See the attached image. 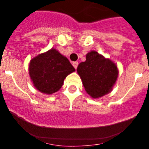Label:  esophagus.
I'll return each mask as SVG.
<instances>
[{
	"label": "esophagus",
	"instance_id": "esophagus-1",
	"mask_svg": "<svg viewBox=\"0 0 149 149\" xmlns=\"http://www.w3.org/2000/svg\"><path fill=\"white\" fill-rule=\"evenodd\" d=\"M72 65H73L74 68H77V65H78V63H77V62H74V63H72Z\"/></svg>",
	"mask_w": 149,
	"mask_h": 149
}]
</instances>
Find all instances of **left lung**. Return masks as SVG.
Returning a JSON list of instances; mask_svg holds the SVG:
<instances>
[{
    "instance_id": "left-lung-1",
    "label": "left lung",
    "mask_w": 149,
    "mask_h": 149,
    "mask_svg": "<svg viewBox=\"0 0 149 149\" xmlns=\"http://www.w3.org/2000/svg\"><path fill=\"white\" fill-rule=\"evenodd\" d=\"M86 93L93 98L108 94L113 89L119 75L116 64L110 59L91 51L86 55V61L77 68Z\"/></svg>"
}]
</instances>
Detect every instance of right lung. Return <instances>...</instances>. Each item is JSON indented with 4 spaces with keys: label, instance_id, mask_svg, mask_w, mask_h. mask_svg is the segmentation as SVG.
<instances>
[{
    "label": "right lung",
    "instance_id": "right-lung-1",
    "mask_svg": "<svg viewBox=\"0 0 149 149\" xmlns=\"http://www.w3.org/2000/svg\"><path fill=\"white\" fill-rule=\"evenodd\" d=\"M28 71L34 87L40 93L51 95L60 90L65 77L75 69L67 57L51 48L31 59Z\"/></svg>",
    "mask_w": 149,
    "mask_h": 149
}]
</instances>
